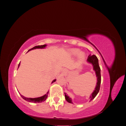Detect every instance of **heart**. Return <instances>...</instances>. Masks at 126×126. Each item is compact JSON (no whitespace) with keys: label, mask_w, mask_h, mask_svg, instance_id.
Masks as SVG:
<instances>
[{"label":"heart","mask_w":126,"mask_h":126,"mask_svg":"<svg viewBox=\"0 0 126 126\" xmlns=\"http://www.w3.org/2000/svg\"><path fill=\"white\" fill-rule=\"evenodd\" d=\"M79 52V49L77 48H72L69 50V54L71 56H76L78 54V58L79 60H82L85 58V54L83 52Z\"/></svg>","instance_id":"heart-1"}]
</instances>
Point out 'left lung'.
<instances>
[{"instance_id":"1","label":"left lung","mask_w":126,"mask_h":126,"mask_svg":"<svg viewBox=\"0 0 126 126\" xmlns=\"http://www.w3.org/2000/svg\"><path fill=\"white\" fill-rule=\"evenodd\" d=\"M87 62L92 63L94 67V70L96 72V76L97 77V85L96 87L95 88V90H94L93 94H91V95L90 97V101L93 100L97 96V94L99 93V91L100 89V83H101V74H100V68L99 67V63H98V59L97 58V57L96 56H95L94 55H89L87 59ZM67 94L66 93H64V96H65V99L69 103H71L72 104V101L71 98L69 97V96H68Z\"/></svg>"}]
</instances>
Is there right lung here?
I'll return each mask as SVG.
<instances>
[{"label":"right lung","mask_w":126,"mask_h":126,"mask_svg":"<svg viewBox=\"0 0 126 126\" xmlns=\"http://www.w3.org/2000/svg\"><path fill=\"white\" fill-rule=\"evenodd\" d=\"M46 46V45H40V46H35L34 47L32 48V49H29V50H32V49H36V48H45ZM20 66V63H19L18 64V68H19V67ZM56 80L55 79L54 80L52 81V83L54 82L55 81H56ZM48 92L47 93V94H46L45 95H44V96H42V97H38V98H26V97H25L24 96H22V95L21 94L20 96L21 97L24 99H25V100L27 101H29V102H43L44 101L46 100V99L47 98V96H48Z\"/></svg>","instance_id":"add662e5"}]
</instances>
